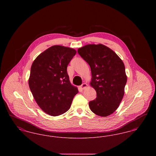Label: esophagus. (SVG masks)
Instances as JSON below:
<instances>
[{
  "instance_id": "esophagus-1",
  "label": "esophagus",
  "mask_w": 156,
  "mask_h": 156,
  "mask_svg": "<svg viewBox=\"0 0 156 156\" xmlns=\"http://www.w3.org/2000/svg\"><path fill=\"white\" fill-rule=\"evenodd\" d=\"M87 86H88V85H87L86 83H82L81 85L80 86V88H81V89H85V88L87 87Z\"/></svg>"
}]
</instances>
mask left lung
<instances>
[{
    "instance_id": "obj_1",
    "label": "left lung",
    "mask_w": 156,
    "mask_h": 156,
    "mask_svg": "<svg viewBox=\"0 0 156 156\" xmlns=\"http://www.w3.org/2000/svg\"><path fill=\"white\" fill-rule=\"evenodd\" d=\"M78 52L90 67V83L97 92V98L90 101L91 111L105 117L119 107L125 94L127 76L125 65L119 56L103 44L86 45Z\"/></svg>"
}]
</instances>
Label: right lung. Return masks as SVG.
Segmentation results:
<instances>
[{"label": "right lung", "mask_w": 156, "mask_h": 156, "mask_svg": "<svg viewBox=\"0 0 156 156\" xmlns=\"http://www.w3.org/2000/svg\"><path fill=\"white\" fill-rule=\"evenodd\" d=\"M76 54L74 49L53 45L41 53L31 67L29 85L40 108L51 116H58L70 108L78 92L71 85L67 66Z\"/></svg>", "instance_id": "right-lung-1"}]
</instances>
